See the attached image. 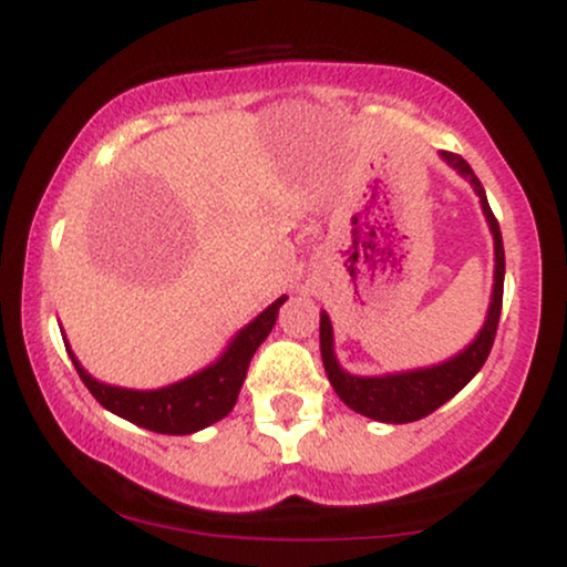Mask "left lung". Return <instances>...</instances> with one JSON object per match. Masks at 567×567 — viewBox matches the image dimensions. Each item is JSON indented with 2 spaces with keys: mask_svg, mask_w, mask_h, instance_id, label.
Here are the masks:
<instances>
[{
  "mask_svg": "<svg viewBox=\"0 0 567 567\" xmlns=\"http://www.w3.org/2000/svg\"><path fill=\"white\" fill-rule=\"evenodd\" d=\"M440 157L453 167L461 178H466L480 197L483 205L485 220L493 234V250H496V269H493V292L491 306H487V317L480 328V333L464 351L451 357V360L440 362L432 368L405 370V373H386V375H351L349 370L341 368L333 349V324L330 317L320 315V351H322V365L328 373L330 383H333L336 394L341 396L343 405H349L354 413L368 415V419L381 421V424H410L424 415L434 413L440 405H445L451 396H455L461 389L470 383L480 368L485 365L487 354H491L493 341H496L498 317H501V301H504V243H501L498 220L493 216L491 205H487L485 188L480 178L474 175L461 154L440 152Z\"/></svg>",
  "mask_w": 567,
  "mask_h": 567,
  "instance_id": "1",
  "label": "left lung"
}]
</instances>
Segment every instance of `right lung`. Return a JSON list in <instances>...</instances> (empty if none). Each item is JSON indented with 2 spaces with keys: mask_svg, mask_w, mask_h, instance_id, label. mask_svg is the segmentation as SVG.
Segmentation results:
<instances>
[{
  "mask_svg": "<svg viewBox=\"0 0 567 567\" xmlns=\"http://www.w3.org/2000/svg\"><path fill=\"white\" fill-rule=\"evenodd\" d=\"M285 301H288V296L277 298L275 303L266 306L256 320L247 322L213 365L202 368L199 373L188 375V379L167 383L162 389H125L97 381L80 365L66 336H63V343H66L71 362H74L84 386L114 415L157 434H194L226 419L231 408L237 405L247 365H250L256 349L261 347L266 336L275 328L279 306Z\"/></svg>",
  "mask_w": 567,
  "mask_h": 567,
  "instance_id": "add662e5",
  "label": "right lung"
}]
</instances>
